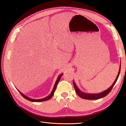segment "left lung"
Listing matches in <instances>:
<instances>
[{
    "instance_id": "left-lung-1",
    "label": "left lung",
    "mask_w": 126,
    "mask_h": 126,
    "mask_svg": "<svg viewBox=\"0 0 126 126\" xmlns=\"http://www.w3.org/2000/svg\"><path fill=\"white\" fill-rule=\"evenodd\" d=\"M120 71H121V67L120 69L119 70V72L118 74V76H117V78L116 79V80L113 83L111 86V87H110L108 89H107L105 91L103 92L100 93H98V94H88V93H85L81 92L79 89H78V88L75 84V83L73 81V85H74V89H75L76 93L79 95V96L80 97L82 98H83L85 99H91V100H93V99H100L101 98L104 97L105 96H106L108 94L110 93V92L111 91L112 89L113 88V87L114 86L115 83H116L117 79H118V78L119 75V73H120Z\"/></svg>"
}]
</instances>
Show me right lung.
Masks as SVG:
<instances>
[{"label":"right lung","instance_id":"1","mask_svg":"<svg viewBox=\"0 0 126 126\" xmlns=\"http://www.w3.org/2000/svg\"><path fill=\"white\" fill-rule=\"evenodd\" d=\"M62 75H63V74H61V75H59V76L58 78H57V81H56V82H55V85H54V88H53V91H52V93H51L50 94V95H49L48 97H46V98H44L40 99H31V98H28V97H27L26 95H25L23 94H22V93H21L19 91V93H20V94L22 95L23 97H24L25 99H27V100H28V101H29L38 102H42V101H47V100H49V99H50L52 97V96L53 95V94H54V91H55V89H56V87H57V84H58V82H59V81L60 80V79H61V78L62 77Z\"/></svg>","mask_w":126,"mask_h":126}]
</instances>
